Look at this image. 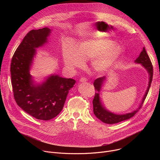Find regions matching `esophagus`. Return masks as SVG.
Instances as JSON below:
<instances>
[{
  "label": "esophagus",
  "mask_w": 160,
  "mask_h": 160,
  "mask_svg": "<svg viewBox=\"0 0 160 160\" xmlns=\"http://www.w3.org/2000/svg\"><path fill=\"white\" fill-rule=\"evenodd\" d=\"M87 81V78H84V77H82L80 79V82H85Z\"/></svg>",
  "instance_id": "1"
}]
</instances>
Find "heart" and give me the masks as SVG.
<instances>
[{"label":"heart","mask_w":160,"mask_h":160,"mask_svg":"<svg viewBox=\"0 0 160 160\" xmlns=\"http://www.w3.org/2000/svg\"><path fill=\"white\" fill-rule=\"evenodd\" d=\"M123 52L119 45L110 40L88 38L77 43L75 49L71 48L63 52L66 65L75 69L83 66V61L92 59L90 66L97 73H103L116 64Z\"/></svg>","instance_id":"obj_1"}]
</instances>
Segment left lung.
Wrapping results in <instances>:
<instances>
[{
	"label": "left lung",
	"mask_w": 160,
	"mask_h": 160,
	"mask_svg": "<svg viewBox=\"0 0 160 160\" xmlns=\"http://www.w3.org/2000/svg\"><path fill=\"white\" fill-rule=\"evenodd\" d=\"M135 62L141 64V65L147 70L149 75V84H148V88L146 90V92L142 98V102L139 108L131 112L123 114V115H117V114H115L112 112L108 111L102 104V102L99 97V92L101 89L102 84L106 80V77H100L94 80V85L96 92L95 94V96L92 101L93 111L96 117L102 122L108 124H114V123H117L120 122L128 120L132 118V117H133L135 114L138 112L139 109H140L142 107L144 102V100L148 94L149 90L152 80V75H153L152 65L149 59V57L147 54V52L144 48H143V49L141 52L139 56L135 59Z\"/></svg>",
	"instance_id": "1"
}]
</instances>
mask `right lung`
<instances>
[{
	"label": "right lung",
	"mask_w": 160,
	"mask_h": 160,
	"mask_svg": "<svg viewBox=\"0 0 160 160\" xmlns=\"http://www.w3.org/2000/svg\"><path fill=\"white\" fill-rule=\"evenodd\" d=\"M51 30H32L15 51L11 64V83L17 104L33 117L49 120L63 108L69 90L76 81L51 75L42 83H36L30 73L36 49L48 42Z\"/></svg>",
	"instance_id": "right-lung-1"
}]
</instances>
